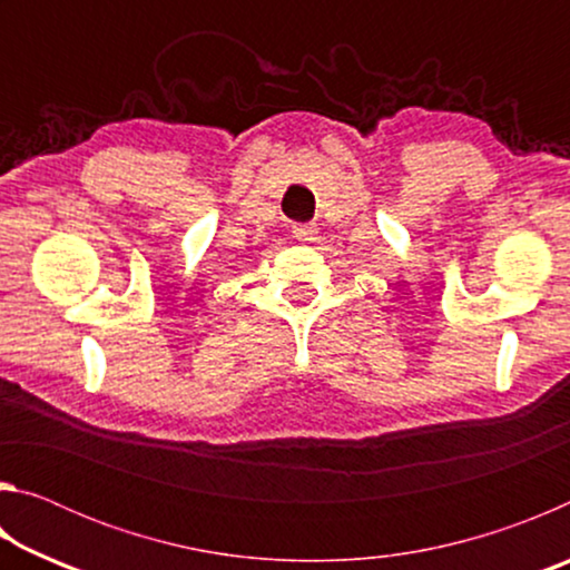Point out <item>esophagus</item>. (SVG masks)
I'll return each mask as SVG.
<instances>
[{
  "label": "esophagus",
  "mask_w": 570,
  "mask_h": 570,
  "mask_svg": "<svg viewBox=\"0 0 570 570\" xmlns=\"http://www.w3.org/2000/svg\"><path fill=\"white\" fill-rule=\"evenodd\" d=\"M316 224H294L292 226V234L298 238V240H314L316 238Z\"/></svg>",
  "instance_id": "obj_1"
}]
</instances>
